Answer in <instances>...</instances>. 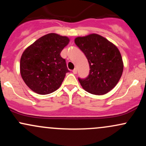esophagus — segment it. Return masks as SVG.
<instances>
[{
    "instance_id": "obj_1",
    "label": "esophagus",
    "mask_w": 146,
    "mask_h": 146,
    "mask_svg": "<svg viewBox=\"0 0 146 146\" xmlns=\"http://www.w3.org/2000/svg\"><path fill=\"white\" fill-rule=\"evenodd\" d=\"M73 73H74V74H76V73H78V69H77V68H74V69H73Z\"/></svg>"
}]
</instances>
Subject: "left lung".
Segmentation results:
<instances>
[{"label": "left lung", "instance_id": "8db88e82", "mask_svg": "<svg viewBox=\"0 0 146 146\" xmlns=\"http://www.w3.org/2000/svg\"><path fill=\"white\" fill-rule=\"evenodd\" d=\"M75 43L84 53L90 66L88 77L78 78L81 86L93 95L108 93L116 86L123 73V64L118 48L95 33L78 37Z\"/></svg>", "mask_w": 146, "mask_h": 146}]
</instances>
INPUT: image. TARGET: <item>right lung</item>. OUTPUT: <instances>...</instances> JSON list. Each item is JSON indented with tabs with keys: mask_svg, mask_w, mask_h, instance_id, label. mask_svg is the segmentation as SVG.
Masks as SVG:
<instances>
[{
	"mask_svg": "<svg viewBox=\"0 0 146 146\" xmlns=\"http://www.w3.org/2000/svg\"><path fill=\"white\" fill-rule=\"evenodd\" d=\"M69 42L66 36L48 33L41 37L23 52L20 69L25 83L33 92L46 95L59 88L69 72L66 60L60 56Z\"/></svg>",
	"mask_w": 146,
	"mask_h": 146,
	"instance_id": "add662e5",
	"label": "right lung"
}]
</instances>
